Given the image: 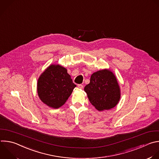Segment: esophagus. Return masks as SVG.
I'll list each match as a JSON object with an SVG mask.
<instances>
[{
  "mask_svg": "<svg viewBox=\"0 0 159 159\" xmlns=\"http://www.w3.org/2000/svg\"><path fill=\"white\" fill-rule=\"evenodd\" d=\"M83 87H83V85H81V84H79V85H78V88H79V89H83Z\"/></svg>",
  "mask_w": 159,
  "mask_h": 159,
  "instance_id": "esophagus-1",
  "label": "esophagus"
}]
</instances>
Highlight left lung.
<instances>
[{"mask_svg":"<svg viewBox=\"0 0 159 159\" xmlns=\"http://www.w3.org/2000/svg\"><path fill=\"white\" fill-rule=\"evenodd\" d=\"M90 102L98 111L110 110L119 103L120 88L115 74L109 69L93 73L90 83L84 87Z\"/></svg>","mask_w":159,"mask_h":159,"instance_id":"1","label":"left lung"}]
</instances>
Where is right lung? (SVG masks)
I'll return each mask as SVG.
<instances>
[{
    "label": "right lung",
    "mask_w": 159,
    "mask_h": 159,
    "mask_svg": "<svg viewBox=\"0 0 159 159\" xmlns=\"http://www.w3.org/2000/svg\"><path fill=\"white\" fill-rule=\"evenodd\" d=\"M75 87L65 67L51 64L39 76L37 89L43 103L49 107L58 109L66 103Z\"/></svg>",
    "instance_id": "add662e5"
}]
</instances>
